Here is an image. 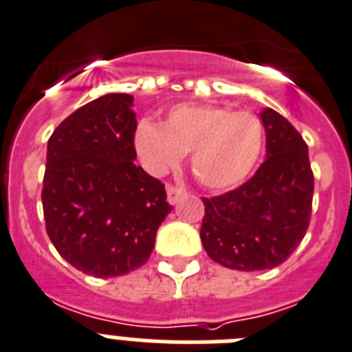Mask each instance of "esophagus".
<instances>
[{"label": "esophagus", "mask_w": 352, "mask_h": 352, "mask_svg": "<svg viewBox=\"0 0 352 352\" xmlns=\"http://www.w3.org/2000/svg\"><path fill=\"white\" fill-rule=\"evenodd\" d=\"M166 195H168V201L170 204H177V201L180 200V198L184 197V189L179 188V186H173V184H168L166 186Z\"/></svg>", "instance_id": "1"}]
</instances>
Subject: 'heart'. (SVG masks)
<instances>
[{
	"mask_svg": "<svg viewBox=\"0 0 352 352\" xmlns=\"http://www.w3.org/2000/svg\"><path fill=\"white\" fill-rule=\"evenodd\" d=\"M134 145L152 173H164L191 152V170L209 189L239 186L253 172L264 145V124L252 111L216 104H179L163 125L140 122Z\"/></svg>",
	"mask_w": 352,
	"mask_h": 352,
	"instance_id": "heart-1",
	"label": "heart"
}]
</instances>
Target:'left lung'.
<instances>
[{
    "instance_id": "left-lung-1",
    "label": "left lung",
    "mask_w": 352,
    "mask_h": 352,
    "mask_svg": "<svg viewBox=\"0 0 352 352\" xmlns=\"http://www.w3.org/2000/svg\"><path fill=\"white\" fill-rule=\"evenodd\" d=\"M267 157L239 188L201 198V244L214 262L237 271L283 264L310 225L314 172L308 145L274 109L262 111Z\"/></svg>"
}]
</instances>
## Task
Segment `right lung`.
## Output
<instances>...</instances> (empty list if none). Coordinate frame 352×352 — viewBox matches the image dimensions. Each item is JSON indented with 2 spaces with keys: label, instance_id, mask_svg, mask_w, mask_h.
Here are the masks:
<instances>
[{
  "label": "right lung",
  "instance_id": "right-lung-1",
  "mask_svg": "<svg viewBox=\"0 0 352 352\" xmlns=\"http://www.w3.org/2000/svg\"><path fill=\"white\" fill-rule=\"evenodd\" d=\"M133 96L108 94L58 125L47 142L42 207L60 255L96 278L142 267L172 206L164 184L134 163Z\"/></svg>",
  "mask_w": 352,
  "mask_h": 352
}]
</instances>
